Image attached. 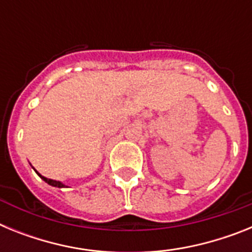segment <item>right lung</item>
Segmentation results:
<instances>
[{
	"instance_id": "add662e5",
	"label": "right lung",
	"mask_w": 252,
	"mask_h": 252,
	"mask_svg": "<svg viewBox=\"0 0 252 252\" xmlns=\"http://www.w3.org/2000/svg\"><path fill=\"white\" fill-rule=\"evenodd\" d=\"M35 170V169H34ZM36 171V170H35ZM36 174L39 175L40 178H41V179L44 180V182H45V183H48L49 186H51V187H57V188H65V184H63L62 183V182H58V180H53V179H48V178H45V177H43V175L40 174V173H37L36 171Z\"/></svg>"
}]
</instances>
